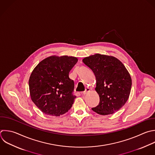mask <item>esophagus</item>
I'll return each mask as SVG.
<instances>
[{
    "instance_id": "esophagus-1",
    "label": "esophagus",
    "mask_w": 155,
    "mask_h": 155,
    "mask_svg": "<svg viewBox=\"0 0 155 155\" xmlns=\"http://www.w3.org/2000/svg\"><path fill=\"white\" fill-rule=\"evenodd\" d=\"M90 89L89 88H88V87H87V88H85V90L82 93V94H86L88 92H89V91H90Z\"/></svg>"
}]
</instances>
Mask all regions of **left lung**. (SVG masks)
<instances>
[{
    "instance_id": "8db88e82",
    "label": "left lung",
    "mask_w": 155,
    "mask_h": 155,
    "mask_svg": "<svg viewBox=\"0 0 155 155\" xmlns=\"http://www.w3.org/2000/svg\"><path fill=\"white\" fill-rule=\"evenodd\" d=\"M82 61L96 79L95 90L100 101L92 110L101 115L117 111L127 101L131 88V76L125 67L117 58L100 54L85 58Z\"/></svg>"
}]
</instances>
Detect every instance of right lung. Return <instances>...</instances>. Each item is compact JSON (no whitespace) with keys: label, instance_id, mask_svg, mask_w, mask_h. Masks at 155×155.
<instances>
[{"label":"right lung","instance_id":"obj_1","mask_svg":"<svg viewBox=\"0 0 155 155\" xmlns=\"http://www.w3.org/2000/svg\"><path fill=\"white\" fill-rule=\"evenodd\" d=\"M78 62L72 56H52L40 62L29 79L32 101L44 113L59 116L72 107L74 83L69 72Z\"/></svg>","mask_w":155,"mask_h":155}]
</instances>
